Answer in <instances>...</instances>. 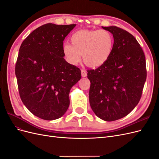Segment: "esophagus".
<instances>
[{
	"label": "esophagus",
	"instance_id": "1",
	"mask_svg": "<svg viewBox=\"0 0 159 159\" xmlns=\"http://www.w3.org/2000/svg\"><path fill=\"white\" fill-rule=\"evenodd\" d=\"M81 76H82L83 78H85V77L87 76V72H86V71H85V70H81Z\"/></svg>",
	"mask_w": 159,
	"mask_h": 159
}]
</instances>
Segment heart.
Returning <instances> with one entry per match:
<instances>
[{
	"label": "heart",
	"mask_w": 159,
	"mask_h": 159,
	"mask_svg": "<svg viewBox=\"0 0 159 159\" xmlns=\"http://www.w3.org/2000/svg\"><path fill=\"white\" fill-rule=\"evenodd\" d=\"M70 40L71 44L62 45V53L71 65H78L82 56L85 64L98 68L106 63L112 54L114 38L107 30H80L71 35Z\"/></svg>",
	"instance_id": "1"
}]
</instances>
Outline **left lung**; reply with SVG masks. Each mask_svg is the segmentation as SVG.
Returning <instances> with one entry per match:
<instances>
[{
    "label": "left lung",
    "mask_w": 159,
    "mask_h": 159,
    "mask_svg": "<svg viewBox=\"0 0 159 159\" xmlns=\"http://www.w3.org/2000/svg\"><path fill=\"white\" fill-rule=\"evenodd\" d=\"M114 38L112 54L104 65L88 70L89 103L105 121L127 115L140 101L147 79L144 52L132 34L117 26L103 27Z\"/></svg>",
    "instance_id": "obj_1"
}]
</instances>
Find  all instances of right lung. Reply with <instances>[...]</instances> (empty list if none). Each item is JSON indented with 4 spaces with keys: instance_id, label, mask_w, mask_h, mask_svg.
<instances>
[{
    "instance_id": "obj_1",
    "label": "right lung",
    "mask_w": 159,
    "mask_h": 159,
    "mask_svg": "<svg viewBox=\"0 0 159 159\" xmlns=\"http://www.w3.org/2000/svg\"><path fill=\"white\" fill-rule=\"evenodd\" d=\"M76 25L48 23L36 28L20 47L15 66L22 103L35 116L52 121L63 116L70 105L71 88L81 71L62 53L65 38Z\"/></svg>"
}]
</instances>
